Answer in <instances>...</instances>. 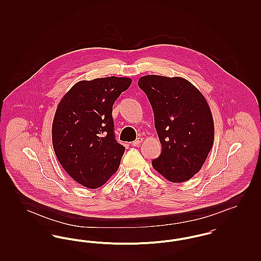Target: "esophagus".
Here are the masks:
<instances>
[{"label":"esophagus","mask_w":261,"mask_h":261,"mask_svg":"<svg viewBox=\"0 0 261 261\" xmlns=\"http://www.w3.org/2000/svg\"><path fill=\"white\" fill-rule=\"evenodd\" d=\"M142 141H143V138L139 137V138H137L136 140H135L134 142H132V143H131V145H132V146H134V147H138V146H140V145H141Z\"/></svg>","instance_id":"34e87169"}]
</instances>
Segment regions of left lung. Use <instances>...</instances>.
I'll list each match as a JSON object with an SVG mask.
<instances>
[{
    "instance_id": "8db88e82",
    "label": "left lung",
    "mask_w": 261,
    "mask_h": 261,
    "mask_svg": "<svg viewBox=\"0 0 261 261\" xmlns=\"http://www.w3.org/2000/svg\"><path fill=\"white\" fill-rule=\"evenodd\" d=\"M138 85L149 99L162 144L152 166L171 182H185L199 172L212 148L210 107L199 90L181 77L147 75Z\"/></svg>"
}]
</instances>
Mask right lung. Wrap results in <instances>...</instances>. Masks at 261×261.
<instances>
[{
  "label": "right lung",
  "mask_w": 261,
  "mask_h": 261,
  "mask_svg": "<svg viewBox=\"0 0 261 261\" xmlns=\"http://www.w3.org/2000/svg\"><path fill=\"white\" fill-rule=\"evenodd\" d=\"M131 82L114 76L80 81L57 109L51 129L55 153L82 186L99 188L119 167L125 148L115 139L112 106Z\"/></svg>",
  "instance_id": "obj_1"
}]
</instances>
